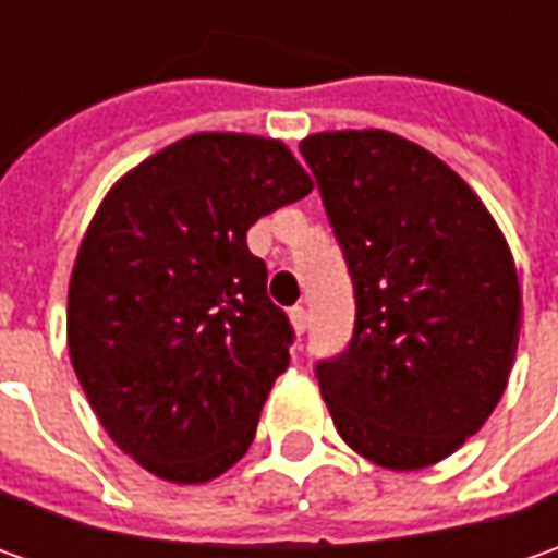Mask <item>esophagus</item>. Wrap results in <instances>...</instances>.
Listing matches in <instances>:
<instances>
[{
  "mask_svg": "<svg viewBox=\"0 0 558 558\" xmlns=\"http://www.w3.org/2000/svg\"><path fill=\"white\" fill-rule=\"evenodd\" d=\"M307 323H311V319H307V311H304V307H294V311H291V326H294V332H307Z\"/></svg>",
  "mask_w": 558,
  "mask_h": 558,
  "instance_id": "1",
  "label": "esophagus"
}]
</instances>
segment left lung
<instances>
[{
  "mask_svg": "<svg viewBox=\"0 0 558 558\" xmlns=\"http://www.w3.org/2000/svg\"><path fill=\"white\" fill-rule=\"evenodd\" d=\"M354 282L348 351L316 363L344 444L435 465L482 428L515 363L522 291L500 226L460 177L385 130L301 142Z\"/></svg>",
  "mask_w": 558,
  "mask_h": 558,
  "instance_id": "8db88e82",
  "label": "left lung"
}]
</instances>
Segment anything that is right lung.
I'll return each instance as SVG.
<instances>
[{
  "mask_svg": "<svg viewBox=\"0 0 558 558\" xmlns=\"http://www.w3.org/2000/svg\"><path fill=\"white\" fill-rule=\"evenodd\" d=\"M313 189L279 140L195 133L98 204L68 291V351L98 422L163 482L242 460L289 369V316L247 229Z\"/></svg>",
  "mask_w": 558,
  "mask_h": 558,
  "instance_id": "add662e5",
  "label": "right lung"
}]
</instances>
